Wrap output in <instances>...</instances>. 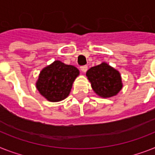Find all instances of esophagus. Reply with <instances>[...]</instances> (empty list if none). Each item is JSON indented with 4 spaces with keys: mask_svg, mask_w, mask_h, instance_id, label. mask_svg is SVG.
Here are the masks:
<instances>
[{
    "mask_svg": "<svg viewBox=\"0 0 155 155\" xmlns=\"http://www.w3.org/2000/svg\"><path fill=\"white\" fill-rule=\"evenodd\" d=\"M87 70H88V66H81V70L82 71L83 73H85L87 71Z\"/></svg>",
    "mask_w": 155,
    "mask_h": 155,
    "instance_id": "34e87169",
    "label": "esophagus"
}]
</instances>
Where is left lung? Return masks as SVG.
Masks as SVG:
<instances>
[{
  "instance_id": "1",
  "label": "left lung",
  "mask_w": 155,
  "mask_h": 155,
  "mask_svg": "<svg viewBox=\"0 0 155 155\" xmlns=\"http://www.w3.org/2000/svg\"><path fill=\"white\" fill-rule=\"evenodd\" d=\"M86 77L93 91L102 98L114 97L123 88L120 73L104 62L88 70Z\"/></svg>"
}]
</instances>
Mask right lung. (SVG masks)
I'll use <instances>...</instances> for the list:
<instances>
[{
  "label": "right lung",
  "instance_id": "add662e5",
  "mask_svg": "<svg viewBox=\"0 0 155 155\" xmlns=\"http://www.w3.org/2000/svg\"><path fill=\"white\" fill-rule=\"evenodd\" d=\"M79 74L75 66L56 60L41 70L35 83L36 89L48 101H61L69 96Z\"/></svg>",
  "mask_w": 155,
  "mask_h": 155
}]
</instances>
